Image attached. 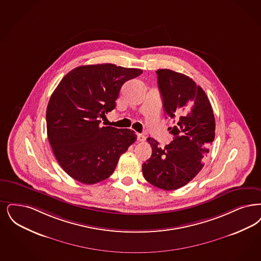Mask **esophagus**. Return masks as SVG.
<instances>
[{"label":"esophagus","instance_id":"obj_1","mask_svg":"<svg viewBox=\"0 0 261 261\" xmlns=\"http://www.w3.org/2000/svg\"><path fill=\"white\" fill-rule=\"evenodd\" d=\"M137 140H138L139 142H145L146 137L144 135H142V134H137Z\"/></svg>","mask_w":261,"mask_h":261}]
</instances>
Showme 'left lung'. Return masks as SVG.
I'll return each instance as SVG.
<instances>
[{
    "label": "left lung",
    "mask_w": 261,
    "mask_h": 261,
    "mask_svg": "<svg viewBox=\"0 0 261 261\" xmlns=\"http://www.w3.org/2000/svg\"><path fill=\"white\" fill-rule=\"evenodd\" d=\"M163 108L174 126V140L164 147L147 138L152 153L143 164L146 180L158 188L175 190L188 184L204 166L208 146L215 139L216 121L205 91L188 75L169 69L157 70Z\"/></svg>",
    "instance_id": "1"
}]
</instances>
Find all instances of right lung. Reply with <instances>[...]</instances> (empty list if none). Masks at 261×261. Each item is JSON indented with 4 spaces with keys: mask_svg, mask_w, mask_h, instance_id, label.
<instances>
[{
    "mask_svg": "<svg viewBox=\"0 0 261 261\" xmlns=\"http://www.w3.org/2000/svg\"><path fill=\"white\" fill-rule=\"evenodd\" d=\"M143 73L115 64L86 65L67 73L46 109V129L53 153L75 180L93 185L110 177L118 159L135 143L133 130L100 125L115 108L121 86Z\"/></svg>",
    "mask_w": 261,
    "mask_h": 261,
    "instance_id": "obj_1",
    "label": "right lung"
}]
</instances>
